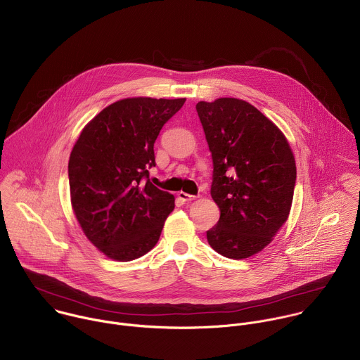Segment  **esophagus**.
Returning <instances> with one entry per match:
<instances>
[{
  "instance_id": "obj_1",
  "label": "esophagus",
  "mask_w": 360,
  "mask_h": 360,
  "mask_svg": "<svg viewBox=\"0 0 360 360\" xmlns=\"http://www.w3.org/2000/svg\"><path fill=\"white\" fill-rule=\"evenodd\" d=\"M177 198L181 200L183 202H187V201H193L195 198V195H191V194H187L184 191H179L177 193Z\"/></svg>"
}]
</instances>
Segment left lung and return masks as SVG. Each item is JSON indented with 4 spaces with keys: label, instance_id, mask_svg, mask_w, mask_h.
I'll use <instances>...</instances> for the list:
<instances>
[{
    "label": "left lung",
    "instance_id": "obj_1",
    "mask_svg": "<svg viewBox=\"0 0 360 360\" xmlns=\"http://www.w3.org/2000/svg\"><path fill=\"white\" fill-rule=\"evenodd\" d=\"M195 108L212 156L211 197L221 212L207 240L225 257H250L288 218L297 176L292 150L277 125L243 100L224 97Z\"/></svg>",
    "mask_w": 360,
    "mask_h": 360
}]
</instances>
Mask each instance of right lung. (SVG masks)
<instances>
[{
    "label": "right lung",
    "mask_w": 360,
    "mask_h": 360,
    "mask_svg": "<svg viewBox=\"0 0 360 360\" xmlns=\"http://www.w3.org/2000/svg\"><path fill=\"white\" fill-rule=\"evenodd\" d=\"M186 98L132 97L112 103L80 132L69 159L72 208L107 257L129 262L159 240L174 197L149 180L153 145Z\"/></svg>",
    "instance_id": "1"
}]
</instances>
